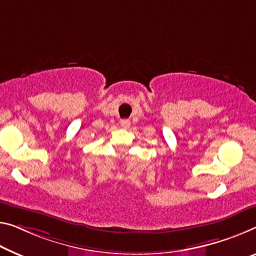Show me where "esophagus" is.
Instances as JSON below:
<instances>
[{
    "label": "esophagus",
    "instance_id": "obj_1",
    "mask_svg": "<svg viewBox=\"0 0 256 256\" xmlns=\"http://www.w3.org/2000/svg\"><path fill=\"white\" fill-rule=\"evenodd\" d=\"M120 124H121V127L122 128H124V129H127V128H129L130 127V121L129 120H121L120 121Z\"/></svg>",
    "mask_w": 256,
    "mask_h": 256
}]
</instances>
